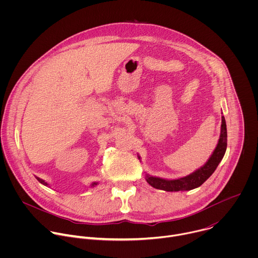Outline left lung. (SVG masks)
<instances>
[{
    "label": "left lung",
    "mask_w": 258,
    "mask_h": 258,
    "mask_svg": "<svg viewBox=\"0 0 258 258\" xmlns=\"http://www.w3.org/2000/svg\"><path fill=\"white\" fill-rule=\"evenodd\" d=\"M227 124L226 119L222 116V126H220V136L218 143L212 152L209 159L204 165L196 169L192 173L175 179H167L158 176L150 175L149 173L145 174V178L149 185L155 189L163 190L167 192H177V191H190L195 188L200 187L202 183L214 172L219 162L225 156L227 150ZM141 160V157L138 156Z\"/></svg>",
    "instance_id": "left-lung-1"
}]
</instances>
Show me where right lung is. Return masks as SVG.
<instances>
[{
	"instance_id": "1",
	"label": "right lung",
	"mask_w": 258,
	"mask_h": 258,
	"mask_svg": "<svg viewBox=\"0 0 258 258\" xmlns=\"http://www.w3.org/2000/svg\"><path fill=\"white\" fill-rule=\"evenodd\" d=\"M35 177H36V176H35ZM36 179H38L41 183H43L44 186H47V187L49 186V183H48L47 181H45L44 179H42V178H40V177H36ZM97 185H98V182L95 181V182H92V183H91V187H95V186H97Z\"/></svg>"
}]
</instances>
